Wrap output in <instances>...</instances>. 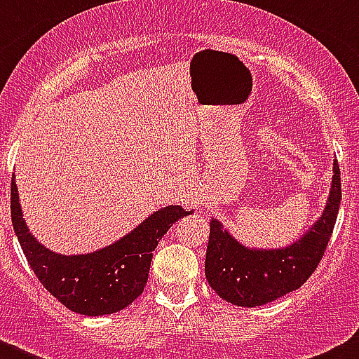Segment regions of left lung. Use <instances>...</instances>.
I'll list each match as a JSON object with an SVG mask.
<instances>
[{"mask_svg":"<svg viewBox=\"0 0 359 359\" xmlns=\"http://www.w3.org/2000/svg\"><path fill=\"white\" fill-rule=\"evenodd\" d=\"M340 198V170L334 161L330 194L320 219L283 248H250L217 219L210 220L205 276L220 299L241 307L264 306L302 287L320 264L334 231Z\"/></svg>","mask_w":359,"mask_h":359,"instance_id":"obj_1","label":"left lung"}]
</instances>
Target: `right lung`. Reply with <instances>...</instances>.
<instances>
[{
    "instance_id": "obj_1",
    "label": "right lung",
    "mask_w": 359,
    "mask_h": 359,
    "mask_svg": "<svg viewBox=\"0 0 359 359\" xmlns=\"http://www.w3.org/2000/svg\"><path fill=\"white\" fill-rule=\"evenodd\" d=\"M12 224L29 266L39 283L72 313L104 316L133 302L147 283L153 252L166 231L191 215L180 205L153 212L112 245L78 255H62L39 243L29 231L12 177Z\"/></svg>"
}]
</instances>
